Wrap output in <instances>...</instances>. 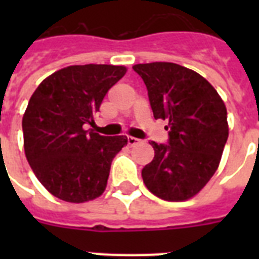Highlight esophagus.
Wrapping results in <instances>:
<instances>
[{"mask_svg":"<svg viewBox=\"0 0 259 259\" xmlns=\"http://www.w3.org/2000/svg\"><path fill=\"white\" fill-rule=\"evenodd\" d=\"M127 144H129L130 146L138 145V144H140V140L136 137H127Z\"/></svg>","mask_w":259,"mask_h":259,"instance_id":"obj_1","label":"esophagus"}]
</instances>
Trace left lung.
Instances as JSON below:
<instances>
[{
  "label": "left lung",
  "mask_w": 259,
  "mask_h": 259,
  "mask_svg": "<svg viewBox=\"0 0 259 259\" xmlns=\"http://www.w3.org/2000/svg\"><path fill=\"white\" fill-rule=\"evenodd\" d=\"M156 119L168 121V145L150 141L154 158L142 169L146 188L162 200L200 192L221 162L229 138L227 109L211 83L175 63L136 64Z\"/></svg>",
  "instance_id": "1"
}]
</instances>
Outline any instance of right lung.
<instances>
[{"instance_id":"obj_1","label":"right lung","mask_w":259,"mask_h":259,"mask_svg":"<svg viewBox=\"0 0 259 259\" xmlns=\"http://www.w3.org/2000/svg\"><path fill=\"white\" fill-rule=\"evenodd\" d=\"M125 66H70L47 76L34 90L24 117V150L30 168L54 196L84 203L105 192L115 154L126 136L105 137L93 123L103 98L126 74Z\"/></svg>"}]
</instances>
